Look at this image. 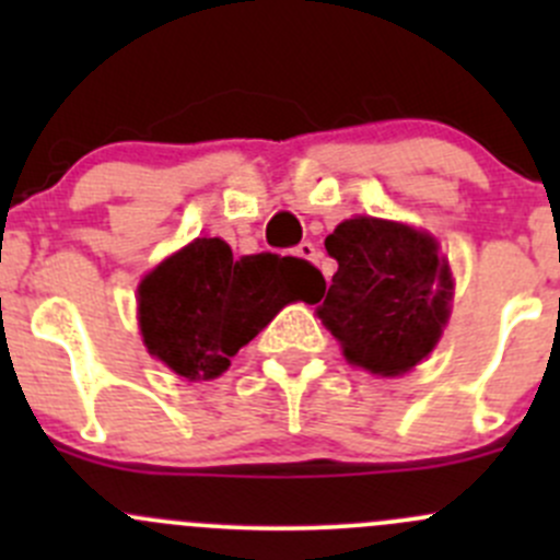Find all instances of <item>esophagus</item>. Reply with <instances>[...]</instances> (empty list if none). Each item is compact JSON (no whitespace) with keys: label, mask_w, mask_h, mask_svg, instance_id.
Returning a JSON list of instances; mask_svg holds the SVG:
<instances>
[{"label":"esophagus","mask_w":560,"mask_h":560,"mask_svg":"<svg viewBox=\"0 0 560 560\" xmlns=\"http://www.w3.org/2000/svg\"><path fill=\"white\" fill-rule=\"evenodd\" d=\"M295 254L298 257H303V259H308V262H319V248H316L312 241H303V244H298V248H295Z\"/></svg>","instance_id":"obj_1"}]
</instances>
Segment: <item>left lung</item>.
<instances>
[{"label": "left lung", "instance_id": "8db88e82", "mask_svg": "<svg viewBox=\"0 0 560 560\" xmlns=\"http://www.w3.org/2000/svg\"><path fill=\"white\" fill-rule=\"evenodd\" d=\"M338 259L319 319L343 354L371 374L395 376L436 347L453 279L428 235L382 219H349L325 238Z\"/></svg>", "mask_w": 560, "mask_h": 560}]
</instances>
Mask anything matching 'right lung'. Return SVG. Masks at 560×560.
Listing matches in <instances>:
<instances>
[{
    "label": "right lung",
    "instance_id": "add662e5",
    "mask_svg": "<svg viewBox=\"0 0 560 560\" xmlns=\"http://www.w3.org/2000/svg\"><path fill=\"white\" fill-rule=\"evenodd\" d=\"M325 279L308 259L262 252L235 259L197 238L140 284V330L154 358L186 380H213L281 306L319 301Z\"/></svg>",
    "mask_w": 560,
    "mask_h": 560
}]
</instances>
